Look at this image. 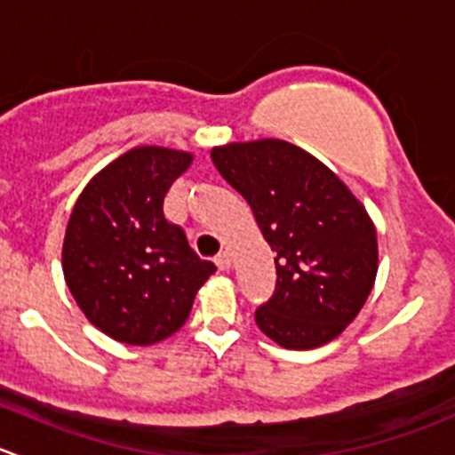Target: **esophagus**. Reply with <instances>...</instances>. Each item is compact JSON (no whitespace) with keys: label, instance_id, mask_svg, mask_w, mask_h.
Listing matches in <instances>:
<instances>
[{"label":"esophagus","instance_id":"1","mask_svg":"<svg viewBox=\"0 0 455 455\" xmlns=\"http://www.w3.org/2000/svg\"><path fill=\"white\" fill-rule=\"evenodd\" d=\"M215 264H218L220 271H228L231 268V255H228V251H222V253L215 255Z\"/></svg>","mask_w":455,"mask_h":455}]
</instances>
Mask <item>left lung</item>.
Wrapping results in <instances>:
<instances>
[{
	"instance_id": "obj_1",
	"label": "left lung",
	"mask_w": 455,
	"mask_h": 455,
	"mask_svg": "<svg viewBox=\"0 0 455 455\" xmlns=\"http://www.w3.org/2000/svg\"><path fill=\"white\" fill-rule=\"evenodd\" d=\"M211 157L275 251V291L255 308V324L284 349L331 342L376 282V228L364 206L333 171L282 140L227 144Z\"/></svg>"
}]
</instances>
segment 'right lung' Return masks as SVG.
<instances>
[{
  "mask_svg": "<svg viewBox=\"0 0 455 455\" xmlns=\"http://www.w3.org/2000/svg\"><path fill=\"white\" fill-rule=\"evenodd\" d=\"M191 160L171 148H133L75 202L61 251L66 284L88 322L117 342L147 347L173 335L215 273L164 215L166 193Z\"/></svg>",
  "mask_w": 455,
  "mask_h": 455,
  "instance_id": "obj_1",
  "label": "right lung"
}]
</instances>
